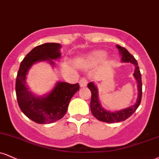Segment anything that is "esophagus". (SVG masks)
Listing matches in <instances>:
<instances>
[{
  "instance_id": "34e87169",
  "label": "esophagus",
  "mask_w": 159,
  "mask_h": 159,
  "mask_svg": "<svg viewBox=\"0 0 159 159\" xmlns=\"http://www.w3.org/2000/svg\"><path fill=\"white\" fill-rule=\"evenodd\" d=\"M79 84H80V87H86V86L87 85V78H81V79L80 80V81H79Z\"/></svg>"
}]
</instances>
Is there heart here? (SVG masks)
Segmentation results:
<instances>
[{
  "label": "heart",
  "mask_w": 159,
  "mask_h": 159,
  "mask_svg": "<svg viewBox=\"0 0 159 159\" xmlns=\"http://www.w3.org/2000/svg\"><path fill=\"white\" fill-rule=\"evenodd\" d=\"M105 53L104 52H97L92 55L91 57H89V58L87 60H82L81 61V64L83 66H88V65H90L94 64V63L99 62L104 58Z\"/></svg>",
  "instance_id": "heart-1"
}]
</instances>
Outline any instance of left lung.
Wrapping results in <instances>:
<instances>
[{
  "label": "left lung",
  "instance_id": "left-lung-1",
  "mask_svg": "<svg viewBox=\"0 0 159 159\" xmlns=\"http://www.w3.org/2000/svg\"><path fill=\"white\" fill-rule=\"evenodd\" d=\"M120 54L121 55V61L124 63H131L135 65V72L133 75L137 81L138 83V90H139V95H138L137 100L135 101V104L129 107L123 109V110L116 111V112H111L104 110L101 105L100 101L98 100V89L96 86L94 84L93 82H89L87 84V87L90 89L92 96L90 101V109L92 114L95 116L97 119L101 121L107 122V123H115V122L123 121L124 120L127 119L129 116L135 112L140 105L141 95H142V82H141V75L138 66V62L135 60L134 57L128 52L124 47H122L119 45H116Z\"/></svg>",
  "mask_w": 159,
  "mask_h": 159
}]
</instances>
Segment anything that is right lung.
Masks as SVG:
<instances>
[{"label": "right lung", "instance_id": "obj_1", "mask_svg": "<svg viewBox=\"0 0 159 159\" xmlns=\"http://www.w3.org/2000/svg\"><path fill=\"white\" fill-rule=\"evenodd\" d=\"M61 45L46 43L32 49L21 61L17 75L15 92L20 109L25 116L38 124H50L64 116L72 97L79 90V84L58 81L48 95L35 96L26 84V75L36 62L54 61L61 58Z\"/></svg>", "mask_w": 159, "mask_h": 159}]
</instances>
